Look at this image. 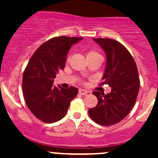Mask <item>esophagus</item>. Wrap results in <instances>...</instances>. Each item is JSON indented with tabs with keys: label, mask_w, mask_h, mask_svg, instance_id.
I'll list each match as a JSON object with an SVG mask.
<instances>
[{
	"label": "esophagus",
	"mask_w": 158,
	"mask_h": 158,
	"mask_svg": "<svg viewBox=\"0 0 158 158\" xmlns=\"http://www.w3.org/2000/svg\"><path fill=\"white\" fill-rule=\"evenodd\" d=\"M79 94L81 95H86L87 94H88V92L85 90H84V89H79Z\"/></svg>",
	"instance_id": "34e87169"
}]
</instances>
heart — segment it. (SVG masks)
<instances>
[{"label":"heart","mask_w":158,"mask_h":158,"mask_svg":"<svg viewBox=\"0 0 158 158\" xmlns=\"http://www.w3.org/2000/svg\"><path fill=\"white\" fill-rule=\"evenodd\" d=\"M86 59L87 60H94V59H102V56L98 52L92 49V50H89L88 52H86ZM69 58H68L67 62H69Z\"/></svg>","instance_id":"1"}]
</instances>
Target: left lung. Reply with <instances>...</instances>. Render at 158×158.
Listing matches in <instances>:
<instances>
[{"mask_svg": "<svg viewBox=\"0 0 158 158\" xmlns=\"http://www.w3.org/2000/svg\"><path fill=\"white\" fill-rule=\"evenodd\" d=\"M106 52V65L103 82L111 88L110 93L93 92L98 105L89 110L97 124L110 126L123 120L134 107L140 88L138 68L128 50L117 40L94 39Z\"/></svg>", "mask_w": 158, "mask_h": 158, "instance_id": "8db88e82", "label": "left lung"}]
</instances>
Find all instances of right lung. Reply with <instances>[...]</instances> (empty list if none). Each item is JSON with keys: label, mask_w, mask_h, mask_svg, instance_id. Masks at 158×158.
<instances>
[{"label": "right lung", "mask_w": 158, "mask_h": 158, "mask_svg": "<svg viewBox=\"0 0 158 158\" xmlns=\"http://www.w3.org/2000/svg\"><path fill=\"white\" fill-rule=\"evenodd\" d=\"M82 37L57 36L43 44L30 58L23 75V94L32 113L46 123L65 117L78 89L53 85L59 70L63 69L71 47Z\"/></svg>", "instance_id": "1"}]
</instances>
